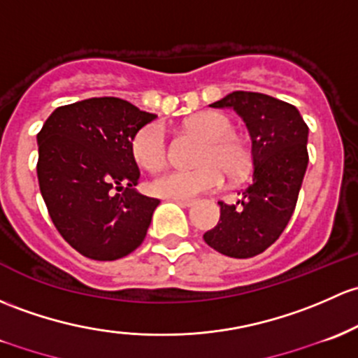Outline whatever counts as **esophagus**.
<instances>
[{
    "instance_id": "34e87169",
    "label": "esophagus",
    "mask_w": 358,
    "mask_h": 358,
    "mask_svg": "<svg viewBox=\"0 0 358 358\" xmlns=\"http://www.w3.org/2000/svg\"><path fill=\"white\" fill-rule=\"evenodd\" d=\"M173 201H175L176 204L182 206V208H190V206H194V201H190V199H173Z\"/></svg>"
}]
</instances>
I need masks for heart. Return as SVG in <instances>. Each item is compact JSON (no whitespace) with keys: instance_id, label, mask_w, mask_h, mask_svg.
Instances as JSON below:
<instances>
[{"instance_id":"b5f03b06","label":"heart","mask_w":358,"mask_h":358,"mask_svg":"<svg viewBox=\"0 0 358 358\" xmlns=\"http://www.w3.org/2000/svg\"><path fill=\"white\" fill-rule=\"evenodd\" d=\"M187 127L206 141L199 154L201 166L194 169H171L152 180L150 189L166 199H192L204 192L216 190L224 175L233 178L245 171L248 152L245 144L233 135V123L223 113L202 111L187 120ZM131 156L142 169L159 171L166 164L168 150L163 127L145 125L131 141Z\"/></svg>"}]
</instances>
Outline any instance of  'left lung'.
Wrapping results in <instances>:
<instances>
[{"mask_svg": "<svg viewBox=\"0 0 358 358\" xmlns=\"http://www.w3.org/2000/svg\"><path fill=\"white\" fill-rule=\"evenodd\" d=\"M209 106L242 116L254 171L235 204L220 202V221L204 240L228 257H254L280 238L295 210L308 163V127L295 106L261 92L236 90Z\"/></svg>", "mask_w": 358, "mask_h": 358, "instance_id": "1", "label": "left lung"}]
</instances>
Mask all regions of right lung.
Wrapping results in <instances>:
<instances>
[{"mask_svg": "<svg viewBox=\"0 0 358 358\" xmlns=\"http://www.w3.org/2000/svg\"><path fill=\"white\" fill-rule=\"evenodd\" d=\"M156 118L118 97H92L55 110L37 134L41 195L59 235L85 257L116 261L144 242L159 199L135 189L131 141Z\"/></svg>", "mask_w": 358, "mask_h": 358, "instance_id": "obj_1", "label": "right lung"}]
</instances>
